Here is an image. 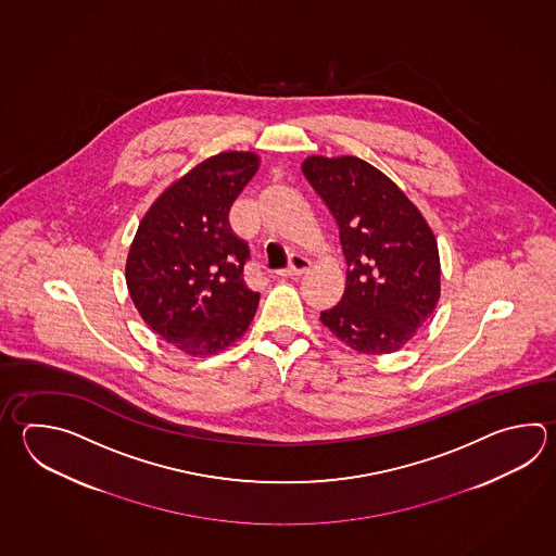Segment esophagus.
Wrapping results in <instances>:
<instances>
[{
    "mask_svg": "<svg viewBox=\"0 0 556 556\" xmlns=\"http://www.w3.org/2000/svg\"><path fill=\"white\" fill-rule=\"evenodd\" d=\"M308 267H311V261L306 260V257H303V255H291L289 267L277 271V275L279 277H296V275H303V273L308 271Z\"/></svg>",
    "mask_w": 556,
    "mask_h": 556,
    "instance_id": "34e87169",
    "label": "esophagus"
}]
</instances>
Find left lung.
Returning <instances> with one entry per match:
<instances>
[{
	"label": "left lung",
	"mask_w": 556,
	"mask_h": 556,
	"mask_svg": "<svg viewBox=\"0 0 556 556\" xmlns=\"http://www.w3.org/2000/svg\"><path fill=\"white\" fill-rule=\"evenodd\" d=\"M301 170L339 226L346 287L320 313L363 354H390L416 337L440 301V253L428 222L386 174L356 156H308Z\"/></svg>",
	"instance_id": "left-lung-1"
}]
</instances>
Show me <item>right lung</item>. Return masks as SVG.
<instances>
[{"mask_svg": "<svg viewBox=\"0 0 556 556\" xmlns=\"http://www.w3.org/2000/svg\"><path fill=\"white\" fill-rule=\"evenodd\" d=\"M260 170L253 152L200 162L150 205L126 260L140 317L190 356H212L243 337L260 293L248 289L250 248L229 227V207Z\"/></svg>", "mask_w": 556, "mask_h": 556, "instance_id": "right-lung-1", "label": "right lung"}]
</instances>
